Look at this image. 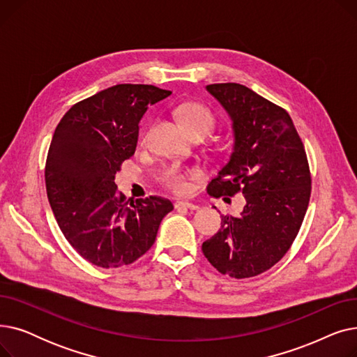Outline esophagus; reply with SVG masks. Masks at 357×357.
Masks as SVG:
<instances>
[{
  "mask_svg": "<svg viewBox=\"0 0 357 357\" xmlns=\"http://www.w3.org/2000/svg\"><path fill=\"white\" fill-rule=\"evenodd\" d=\"M175 208H186V210H198L199 207L197 204L188 202V201H178L175 202Z\"/></svg>",
  "mask_w": 357,
  "mask_h": 357,
  "instance_id": "1",
  "label": "esophagus"
}]
</instances>
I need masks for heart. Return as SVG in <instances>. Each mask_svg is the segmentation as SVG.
Returning <instances> with one entry per match:
<instances>
[{
	"mask_svg": "<svg viewBox=\"0 0 357 357\" xmlns=\"http://www.w3.org/2000/svg\"><path fill=\"white\" fill-rule=\"evenodd\" d=\"M175 114L191 136L202 133L208 136L214 130L215 117L210 108L199 102H185L175 108ZM149 139V130L142 133V143ZM199 174L195 169H183L176 165L163 167L158 175V181L166 190L174 194H186L190 191V179L197 178Z\"/></svg>",
	"mask_w": 357,
	"mask_h": 357,
	"instance_id": "obj_1",
	"label": "heart"
}]
</instances>
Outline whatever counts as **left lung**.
I'll list each match as a JSON object with an SVG mask.
<instances>
[{
    "instance_id": "1",
    "label": "left lung",
    "mask_w": 357,
    "mask_h": 357,
    "mask_svg": "<svg viewBox=\"0 0 357 357\" xmlns=\"http://www.w3.org/2000/svg\"><path fill=\"white\" fill-rule=\"evenodd\" d=\"M207 91L227 111L234 133L230 158L207 192L215 198L241 192L246 205L238 215L221 217L202 253L222 275L252 278L278 264L301 229L311 195L308 159L282 107L234 82Z\"/></svg>"
}]
</instances>
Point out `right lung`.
<instances>
[{"label": "right lung", "instance_id": "1", "mask_svg": "<svg viewBox=\"0 0 357 357\" xmlns=\"http://www.w3.org/2000/svg\"><path fill=\"white\" fill-rule=\"evenodd\" d=\"M171 93L153 85H114L72 105L54 130L45 167L49 204L69 245L92 265L133 264L174 210L162 197L130 201L114 182L136 152L146 109Z\"/></svg>", "mask_w": 357, "mask_h": 357}]
</instances>
